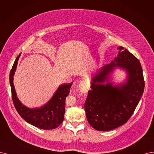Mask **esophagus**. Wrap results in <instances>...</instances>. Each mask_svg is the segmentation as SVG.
<instances>
[{
	"mask_svg": "<svg viewBox=\"0 0 154 154\" xmlns=\"http://www.w3.org/2000/svg\"><path fill=\"white\" fill-rule=\"evenodd\" d=\"M78 88H79V90L82 93H83V94L87 93V92L88 91V87L87 84L83 81H82V82L79 83Z\"/></svg>",
	"mask_w": 154,
	"mask_h": 154,
	"instance_id": "34e87169",
	"label": "esophagus"
}]
</instances>
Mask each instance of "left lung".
Segmentation results:
<instances>
[{"label":"left lung","instance_id":"8db88e82","mask_svg":"<svg viewBox=\"0 0 154 154\" xmlns=\"http://www.w3.org/2000/svg\"><path fill=\"white\" fill-rule=\"evenodd\" d=\"M118 56L102 66L91 78V90L85 103L86 116L95 130L106 131L125 124L142 97L145 82L139 60L122 47ZM119 68L127 74L123 82H111Z\"/></svg>","mask_w":154,"mask_h":154}]
</instances>
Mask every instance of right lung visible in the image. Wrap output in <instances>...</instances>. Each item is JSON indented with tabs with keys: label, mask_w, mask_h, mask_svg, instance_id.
<instances>
[{
	"label": "right lung",
	"mask_w": 154,
	"mask_h": 154,
	"mask_svg": "<svg viewBox=\"0 0 154 154\" xmlns=\"http://www.w3.org/2000/svg\"><path fill=\"white\" fill-rule=\"evenodd\" d=\"M21 54V53L17 56L9 75L12 98L14 107L21 118L29 124L42 130H53L57 128L64 120L65 100L69 94L73 83L59 85L51 99L42 106L35 108L26 107L17 98L13 83L17 61Z\"/></svg>",
	"instance_id": "add662e5"
}]
</instances>
